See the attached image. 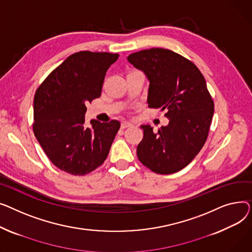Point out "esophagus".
Wrapping results in <instances>:
<instances>
[{"mask_svg":"<svg viewBox=\"0 0 252 252\" xmlns=\"http://www.w3.org/2000/svg\"><path fill=\"white\" fill-rule=\"evenodd\" d=\"M130 126H132V123H130V122H128V121H123V122L121 123V128H122V129H125V128L130 127Z\"/></svg>","mask_w":252,"mask_h":252,"instance_id":"esophagus-1","label":"esophagus"}]
</instances>
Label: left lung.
Here are the masks:
<instances>
[{
    "label": "left lung",
    "instance_id": "obj_1",
    "mask_svg": "<svg viewBox=\"0 0 252 252\" xmlns=\"http://www.w3.org/2000/svg\"><path fill=\"white\" fill-rule=\"evenodd\" d=\"M127 60L150 81L149 107L165 110L169 119L157 132L151 125L140 126L138 159L158 174L178 172L196 157L209 135L215 106L205 79L193 63L171 50H143Z\"/></svg>",
    "mask_w": 252,
    "mask_h": 252
}]
</instances>
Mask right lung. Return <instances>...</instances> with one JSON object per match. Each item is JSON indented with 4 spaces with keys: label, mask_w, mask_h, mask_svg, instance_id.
I'll return each instance as SVG.
<instances>
[{
    "label": "right lung",
    "mask_w": 252,
    "mask_h": 252,
    "mask_svg": "<svg viewBox=\"0 0 252 252\" xmlns=\"http://www.w3.org/2000/svg\"><path fill=\"white\" fill-rule=\"evenodd\" d=\"M118 54L82 51L69 56L38 86L33 100V133L50 160L75 176L103 164L120 122L85 125L86 103L100 96Z\"/></svg>",
    "instance_id": "obj_1"
}]
</instances>
